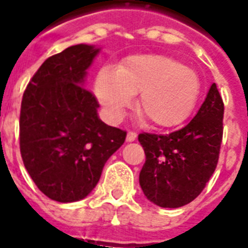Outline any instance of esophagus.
Listing matches in <instances>:
<instances>
[{
	"label": "esophagus",
	"mask_w": 248,
	"mask_h": 248,
	"mask_svg": "<svg viewBox=\"0 0 248 248\" xmlns=\"http://www.w3.org/2000/svg\"><path fill=\"white\" fill-rule=\"evenodd\" d=\"M136 138H138V135H136V132H134V131H130L127 134V138H126V140H127L128 142H132L136 140Z\"/></svg>",
	"instance_id": "1"
}]
</instances>
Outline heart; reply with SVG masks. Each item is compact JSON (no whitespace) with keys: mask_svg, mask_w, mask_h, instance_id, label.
<instances>
[{"mask_svg":"<svg viewBox=\"0 0 248 248\" xmlns=\"http://www.w3.org/2000/svg\"><path fill=\"white\" fill-rule=\"evenodd\" d=\"M95 93L107 116L117 121L140 93L139 112L159 127L186 120L199 98L200 81L191 68L166 56L141 54L127 58L117 71L103 68Z\"/></svg>","mask_w":248,"mask_h":248,"instance_id":"1","label":"heart"}]
</instances>
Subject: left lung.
I'll return each instance as SVG.
<instances>
[{
	"instance_id": "1",
	"label": "left lung",
	"mask_w": 248,
	"mask_h": 248,
	"mask_svg": "<svg viewBox=\"0 0 248 248\" xmlns=\"http://www.w3.org/2000/svg\"><path fill=\"white\" fill-rule=\"evenodd\" d=\"M223 116L224 103L213 84L185 127L167 135H139L146 155L139 181L149 200L162 208H180L201 194L218 164Z\"/></svg>"
}]
</instances>
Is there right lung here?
Listing matches in <instances>:
<instances>
[{"mask_svg":"<svg viewBox=\"0 0 248 248\" xmlns=\"http://www.w3.org/2000/svg\"><path fill=\"white\" fill-rule=\"evenodd\" d=\"M99 48L78 44L47 58L26 86L20 110V153L31 180L58 202L86 197L126 131L99 120L84 86Z\"/></svg>","mask_w":248,"mask_h":248,"instance_id":"add662e5","label":"right lung"}]
</instances>
